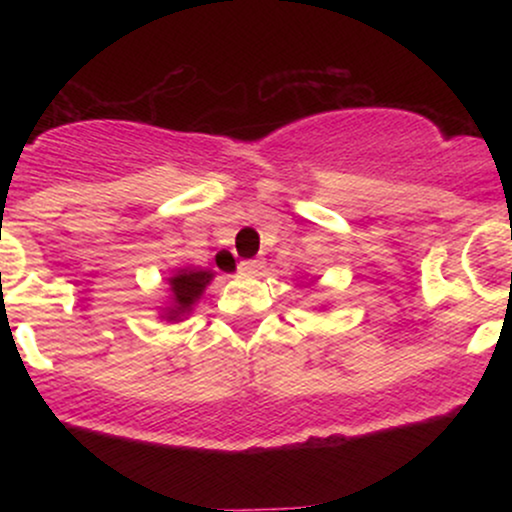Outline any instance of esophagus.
Returning <instances> with one entry per match:
<instances>
[{
	"label": "esophagus",
	"mask_w": 512,
	"mask_h": 512,
	"mask_svg": "<svg viewBox=\"0 0 512 512\" xmlns=\"http://www.w3.org/2000/svg\"><path fill=\"white\" fill-rule=\"evenodd\" d=\"M264 267V262L260 260V257H255V260H245V262H240V272H245V274H257L260 272V269Z\"/></svg>",
	"instance_id": "1"
}]
</instances>
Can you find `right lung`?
<instances>
[{"label": "right lung", "mask_w": 512, "mask_h": 512, "mask_svg": "<svg viewBox=\"0 0 512 512\" xmlns=\"http://www.w3.org/2000/svg\"><path fill=\"white\" fill-rule=\"evenodd\" d=\"M209 269H182L180 274H175L170 279V291H173V308L168 310V320H178L182 313H190V308L195 301L202 296V291L207 289L211 281Z\"/></svg>", "instance_id": "right-lung-1"}]
</instances>
